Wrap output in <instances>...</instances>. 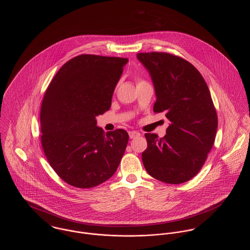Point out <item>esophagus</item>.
Here are the masks:
<instances>
[{
    "label": "esophagus",
    "instance_id": "obj_1",
    "mask_svg": "<svg viewBox=\"0 0 250 250\" xmlns=\"http://www.w3.org/2000/svg\"><path fill=\"white\" fill-rule=\"evenodd\" d=\"M140 136V134H139L138 132H136V131H131V132H129L130 138H135V137H137V136Z\"/></svg>",
    "mask_w": 250,
    "mask_h": 250
}]
</instances>
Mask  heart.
<instances>
[{
    "instance_id": "obj_1",
    "label": "heart",
    "mask_w": 250,
    "mask_h": 250,
    "mask_svg": "<svg viewBox=\"0 0 250 250\" xmlns=\"http://www.w3.org/2000/svg\"><path fill=\"white\" fill-rule=\"evenodd\" d=\"M140 82H141V81H140Z\"/></svg>"
}]
</instances>
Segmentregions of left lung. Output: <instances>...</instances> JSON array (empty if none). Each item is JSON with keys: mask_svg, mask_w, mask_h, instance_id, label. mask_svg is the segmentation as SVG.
<instances>
[{"mask_svg": "<svg viewBox=\"0 0 250 250\" xmlns=\"http://www.w3.org/2000/svg\"><path fill=\"white\" fill-rule=\"evenodd\" d=\"M156 91L155 113H165L166 135L145 134L142 161L148 174L169 184L190 181L213 147L218 116L204 77L191 63L166 52L137 53Z\"/></svg>", "mask_w": 250, "mask_h": 250, "instance_id": "1", "label": "left lung"}]
</instances>
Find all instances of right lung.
Instances as JSON below:
<instances>
[{
  "label": "right lung",
  "instance_id": "add662e5",
  "mask_svg": "<svg viewBox=\"0 0 250 250\" xmlns=\"http://www.w3.org/2000/svg\"><path fill=\"white\" fill-rule=\"evenodd\" d=\"M127 58L81 54L55 74L41 106L42 146L56 174L77 188L95 187L113 177L129 136L104 133L95 117L109 111Z\"/></svg>",
  "mask_w": 250,
  "mask_h": 250
}]
</instances>
